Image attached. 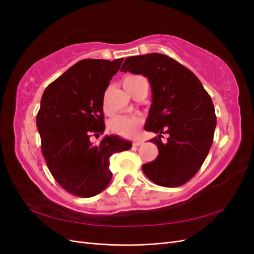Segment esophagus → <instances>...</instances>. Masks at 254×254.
Listing matches in <instances>:
<instances>
[{
	"instance_id": "1",
	"label": "esophagus",
	"mask_w": 254,
	"mask_h": 254,
	"mask_svg": "<svg viewBox=\"0 0 254 254\" xmlns=\"http://www.w3.org/2000/svg\"><path fill=\"white\" fill-rule=\"evenodd\" d=\"M142 144H143V141H142V140H134L133 143H132L133 146H140V145H142Z\"/></svg>"
}]
</instances>
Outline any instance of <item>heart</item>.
<instances>
[{"label": "heart", "instance_id": "obj_1", "mask_svg": "<svg viewBox=\"0 0 254 254\" xmlns=\"http://www.w3.org/2000/svg\"><path fill=\"white\" fill-rule=\"evenodd\" d=\"M141 76L139 75H129L123 81L124 88L127 92H129L131 84ZM140 126V120L135 117H128V115H118L109 121L108 128L111 132L124 136L131 137L133 136Z\"/></svg>", "mask_w": 254, "mask_h": 254}]
</instances>
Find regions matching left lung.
<instances>
[{
  "mask_svg": "<svg viewBox=\"0 0 254 254\" xmlns=\"http://www.w3.org/2000/svg\"><path fill=\"white\" fill-rule=\"evenodd\" d=\"M121 72L148 78L152 103L145 130L159 155L143 164L147 178L161 187L176 188L187 183L201 167L213 143L216 115L210 95L197 76L178 61L151 53L125 59ZM169 134L163 143L160 136Z\"/></svg>",
  "mask_w": 254,
  "mask_h": 254,
  "instance_id": "left-lung-1",
  "label": "left lung"
}]
</instances>
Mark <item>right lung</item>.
<instances>
[{
  "mask_svg": "<svg viewBox=\"0 0 254 254\" xmlns=\"http://www.w3.org/2000/svg\"><path fill=\"white\" fill-rule=\"evenodd\" d=\"M123 60H80L42 94L36 120L42 155L54 179L75 196L103 191L112 178L110 157L131 148L119 135H106L96 145L90 140L105 130V91Z\"/></svg>",
  "mask_w": 254,
  "mask_h": 254,
  "instance_id": "right-lung-1",
  "label": "right lung"
}]
</instances>
